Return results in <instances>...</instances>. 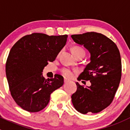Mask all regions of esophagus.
<instances>
[{
	"instance_id": "34e87169",
	"label": "esophagus",
	"mask_w": 130,
	"mask_h": 130,
	"mask_svg": "<svg viewBox=\"0 0 130 130\" xmlns=\"http://www.w3.org/2000/svg\"><path fill=\"white\" fill-rule=\"evenodd\" d=\"M70 79H67V78H64V82H69Z\"/></svg>"
}]
</instances>
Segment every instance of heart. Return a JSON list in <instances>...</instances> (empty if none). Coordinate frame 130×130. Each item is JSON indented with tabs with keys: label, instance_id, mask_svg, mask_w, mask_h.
I'll list each match as a JSON object with an SVG mask.
<instances>
[{
	"label": "heart",
	"instance_id": "obj_1",
	"mask_svg": "<svg viewBox=\"0 0 130 130\" xmlns=\"http://www.w3.org/2000/svg\"><path fill=\"white\" fill-rule=\"evenodd\" d=\"M72 52L75 57L78 56L80 54H83L85 56V52L84 49L78 46H75L72 47ZM61 73L63 74V75L66 77H72L73 76V72L69 69H67V68H63L61 69Z\"/></svg>",
	"mask_w": 130,
	"mask_h": 130
}]
</instances>
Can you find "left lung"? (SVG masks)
Here are the masks:
<instances>
[{"mask_svg":"<svg viewBox=\"0 0 130 130\" xmlns=\"http://www.w3.org/2000/svg\"><path fill=\"white\" fill-rule=\"evenodd\" d=\"M71 37L91 55L90 63L78 80H89L91 85L84 87L76 83L77 90L71 96L72 104L82 114L99 113L112 102L119 87L122 71L120 52L115 43L102 34L91 31Z\"/></svg>","mask_w":130,"mask_h":130,"instance_id":"left-lung-1","label":"left lung"}]
</instances>
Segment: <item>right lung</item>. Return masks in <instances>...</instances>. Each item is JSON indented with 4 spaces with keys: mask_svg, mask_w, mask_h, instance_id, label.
Segmentation results:
<instances>
[{
    "mask_svg": "<svg viewBox=\"0 0 130 130\" xmlns=\"http://www.w3.org/2000/svg\"><path fill=\"white\" fill-rule=\"evenodd\" d=\"M67 37L34 33L22 37L12 46L6 74L13 99L22 109L29 112L42 110L48 104L51 93L63 85L61 75L46 79L42 72L48 61L56 58Z\"/></svg>",
    "mask_w": 130,
    "mask_h": 130,
    "instance_id": "right-lung-1",
    "label": "right lung"
}]
</instances>
